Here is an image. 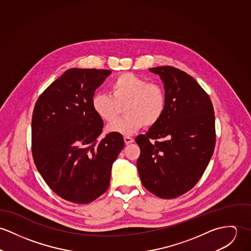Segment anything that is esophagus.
Returning a JSON list of instances; mask_svg holds the SVG:
<instances>
[{"instance_id": "obj_1", "label": "esophagus", "mask_w": 251, "mask_h": 251, "mask_svg": "<svg viewBox=\"0 0 251 251\" xmlns=\"http://www.w3.org/2000/svg\"><path fill=\"white\" fill-rule=\"evenodd\" d=\"M124 141H125V144H130V143L134 142V139H132L130 137H124Z\"/></svg>"}]
</instances>
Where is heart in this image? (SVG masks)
<instances>
[{
    "mask_svg": "<svg viewBox=\"0 0 251 251\" xmlns=\"http://www.w3.org/2000/svg\"><path fill=\"white\" fill-rule=\"evenodd\" d=\"M125 104L124 117L114 120L108 132L130 136L145 126L157 124L166 110L167 97L162 84L147 82L133 73H123L111 84L110 93L98 92L91 99L93 112L103 121H112Z\"/></svg>",
    "mask_w": 251,
    "mask_h": 251,
    "instance_id": "heart-1",
    "label": "heart"
}]
</instances>
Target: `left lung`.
<instances>
[{"mask_svg": "<svg viewBox=\"0 0 251 251\" xmlns=\"http://www.w3.org/2000/svg\"><path fill=\"white\" fill-rule=\"evenodd\" d=\"M149 71L162 79L167 105L160 121L136 138L140 148L137 167L146 190L170 199L195 187L213 156L214 108L206 91L186 72L172 66Z\"/></svg>", "mask_w": 251, "mask_h": 251, "instance_id": "left-lung-1", "label": "left lung"}]
</instances>
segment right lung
Returning a JSON list of instances; mask_svg holds the SVG:
<instances>
[{
  "mask_svg": "<svg viewBox=\"0 0 251 251\" xmlns=\"http://www.w3.org/2000/svg\"><path fill=\"white\" fill-rule=\"evenodd\" d=\"M111 73L68 69L43 91L32 112L35 167L54 193L76 204L92 202L108 190L112 164L124 147L120 134L98 139L104 123L91 106L96 88Z\"/></svg>",
  "mask_w": 251,
  "mask_h": 251,
  "instance_id": "add662e5",
  "label": "right lung"
}]
</instances>
